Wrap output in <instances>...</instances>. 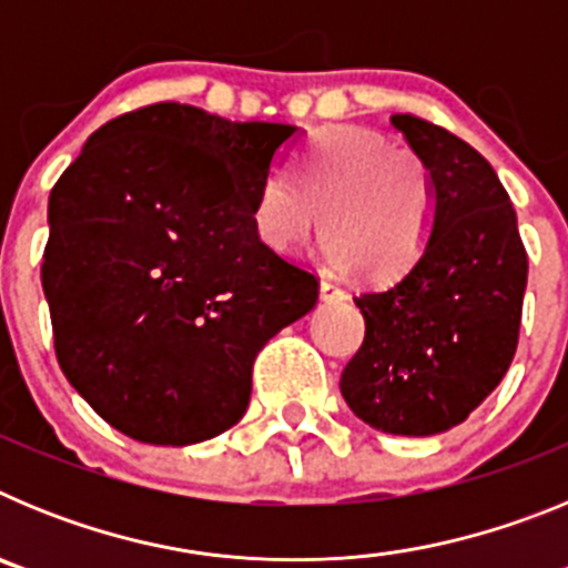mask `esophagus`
Returning a JSON list of instances; mask_svg holds the SVG:
<instances>
[{"label":"esophagus","instance_id":"1","mask_svg":"<svg viewBox=\"0 0 568 568\" xmlns=\"http://www.w3.org/2000/svg\"><path fill=\"white\" fill-rule=\"evenodd\" d=\"M321 298H324V301H344L346 293L338 287V284H333V281L324 278V281H321Z\"/></svg>","mask_w":568,"mask_h":568}]
</instances>
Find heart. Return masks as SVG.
Wrapping results in <instances>:
<instances>
[{
	"instance_id": "1",
	"label": "heart",
	"mask_w": 568,
	"mask_h": 568,
	"mask_svg": "<svg viewBox=\"0 0 568 568\" xmlns=\"http://www.w3.org/2000/svg\"><path fill=\"white\" fill-rule=\"evenodd\" d=\"M435 193L418 153L361 128L321 133L295 170H270L258 184L253 227L270 250L298 253L313 233L327 235L335 270L393 281L424 253Z\"/></svg>"
}]
</instances>
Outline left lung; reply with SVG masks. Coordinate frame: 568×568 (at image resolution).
Listing matches in <instances>:
<instances>
[{
    "label": "left lung",
    "instance_id": "left-lung-1",
    "mask_svg": "<svg viewBox=\"0 0 568 568\" xmlns=\"http://www.w3.org/2000/svg\"><path fill=\"white\" fill-rule=\"evenodd\" d=\"M393 124L429 170L433 230L395 284L355 298L366 333L341 373V395L364 424L420 438L464 424L504 381L529 261L484 155L418 115L398 113Z\"/></svg>",
    "mask_w": 568,
    "mask_h": 568
}]
</instances>
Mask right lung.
<instances>
[{"mask_svg":"<svg viewBox=\"0 0 568 568\" xmlns=\"http://www.w3.org/2000/svg\"><path fill=\"white\" fill-rule=\"evenodd\" d=\"M295 133L148 104L102 124L50 190L59 366L128 438L187 446L239 424L261 346L315 307L318 278L253 227L261 179Z\"/></svg>","mask_w":568,"mask_h":568,"instance_id":"1","label":"right lung"}]
</instances>
